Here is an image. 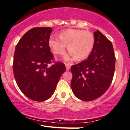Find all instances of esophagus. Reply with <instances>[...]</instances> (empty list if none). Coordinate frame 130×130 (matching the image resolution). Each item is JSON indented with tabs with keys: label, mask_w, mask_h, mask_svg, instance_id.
Listing matches in <instances>:
<instances>
[{
	"label": "esophagus",
	"mask_w": 130,
	"mask_h": 130,
	"mask_svg": "<svg viewBox=\"0 0 130 130\" xmlns=\"http://www.w3.org/2000/svg\"><path fill=\"white\" fill-rule=\"evenodd\" d=\"M65 65H66V70L67 71L69 70V69H70V68H71V64H70L68 63V64H66Z\"/></svg>",
	"instance_id": "obj_1"
}]
</instances>
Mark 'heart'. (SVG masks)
Instances as JSON below:
<instances>
[{
	"instance_id": "obj_1",
	"label": "heart",
	"mask_w": 130,
	"mask_h": 130,
	"mask_svg": "<svg viewBox=\"0 0 130 130\" xmlns=\"http://www.w3.org/2000/svg\"><path fill=\"white\" fill-rule=\"evenodd\" d=\"M59 38L51 36L48 39V45L52 52L56 54H64L67 45L70 56L77 61L87 58L95 45L93 33L83 29H66L60 33Z\"/></svg>"
}]
</instances>
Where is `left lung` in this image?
<instances>
[{
    "instance_id": "8db88e82",
    "label": "left lung",
    "mask_w": 130,
    "mask_h": 130,
    "mask_svg": "<svg viewBox=\"0 0 130 130\" xmlns=\"http://www.w3.org/2000/svg\"><path fill=\"white\" fill-rule=\"evenodd\" d=\"M95 45L87 59L71 68V87L74 95L83 101L102 96L110 87L116 58L111 42L99 30L93 33Z\"/></svg>"
}]
</instances>
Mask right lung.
Returning a JSON list of instances; mask_svg holds the SVG:
<instances>
[{
  "label": "right lung",
  "mask_w": 130,
  "mask_h": 130,
  "mask_svg": "<svg viewBox=\"0 0 130 130\" xmlns=\"http://www.w3.org/2000/svg\"><path fill=\"white\" fill-rule=\"evenodd\" d=\"M51 27H38L27 31L15 48L13 73L18 86L28 98L42 102L54 94L66 71L60 62L49 66L54 56L48 45Z\"/></svg>",
  "instance_id": "1"
}]
</instances>
